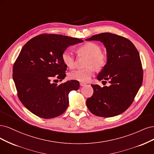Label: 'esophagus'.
<instances>
[{
	"label": "esophagus",
	"mask_w": 154,
	"mask_h": 154,
	"mask_svg": "<svg viewBox=\"0 0 154 154\" xmlns=\"http://www.w3.org/2000/svg\"><path fill=\"white\" fill-rule=\"evenodd\" d=\"M84 85H86V83H84V82H80V86H84Z\"/></svg>",
	"instance_id": "1"
}]
</instances>
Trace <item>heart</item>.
<instances>
[{
    "label": "heart",
    "instance_id": "obj_1",
    "mask_svg": "<svg viewBox=\"0 0 154 154\" xmlns=\"http://www.w3.org/2000/svg\"><path fill=\"white\" fill-rule=\"evenodd\" d=\"M79 56H84L88 58L86 63L85 69L75 70L68 73V77L72 80L87 82L97 71H101L106 66L108 60L107 54L102 51L99 45L91 42L82 44L77 49ZM63 63L69 68H73L75 65V57L68 50L64 51L61 56ZM94 67H93L92 66Z\"/></svg>",
    "mask_w": 154,
    "mask_h": 154
}]
</instances>
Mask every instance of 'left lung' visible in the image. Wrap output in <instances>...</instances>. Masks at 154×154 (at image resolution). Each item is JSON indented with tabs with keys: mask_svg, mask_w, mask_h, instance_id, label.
<instances>
[{
	"mask_svg": "<svg viewBox=\"0 0 154 154\" xmlns=\"http://www.w3.org/2000/svg\"><path fill=\"white\" fill-rule=\"evenodd\" d=\"M88 41H100L105 45L107 63L97 79L110 83L101 88L91 85L93 95L86 100L90 111L97 116L109 118L126 111L134 100L143 82V71L140 54L129 39L116 34L104 32Z\"/></svg>",
	"mask_w": 154,
	"mask_h": 154,
	"instance_id": "left-lung-1",
	"label": "left lung"
}]
</instances>
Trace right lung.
Wrapping results in <instances>:
<instances>
[{"label": "right lung", "instance_id": "1", "mask_svg": "<svg viewBox=\"0 0 154 154\" xmlns=\"http://www.w3.org/2000/svg\"><path fill=\"white\" fill-rule=\"evenodd\" d=\"M82 39L61 34H42L32 38L23 47L14 63L13 79L20 100L34 115L45 119L60 116L68 106V93L77 90L79 82L72 80L59 84L66 66L63 52L70 45Z\"/></svg>", "mask_w": 154, "mask_h": 154}]
</instances>
